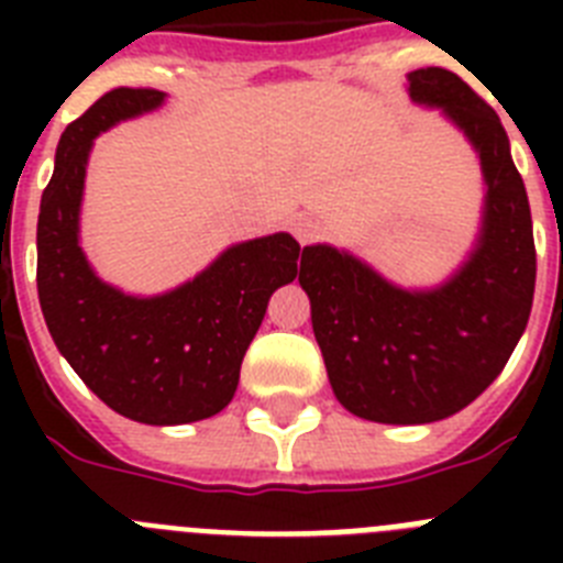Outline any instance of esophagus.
Wrapping results in <instances>:
<instances>
[{"label":"esophagus","instance_id":"34e87169","mask_svg":"<svg viewBox=\"0 0 563 563\" xmlns=\"http://www.w3.org/2000/svg\"><path fill=\"white\" fill-rule=\"evenodd\" d=\"M292 233H296V239L301 245H310V242H316V239L321 236V222L312 220V217H298V220L292 222Z\"/></svg>","mask_w":563,"mask_h":563}]
</instances>
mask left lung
Segmentation results:
<instances>
[{
  "instance_id": "8db88e82",
  "label": "left lung",
  "mask_w": 563,
  "mask_h": 563,
  "mask_svg": "<svg viewBox=\"0 0 563 563\" xmlns=\"http://www.w3.org/2000/svg\"><path fill=\"white\" fill-rule=\"evenodd\" d=\"M411 101L442 107L479 152L485 213L474 253L434 290H402L330 245L301 253L312 332L352 415L417 426L456 415L499 377L530 318L536 245L525 183L499 114L456 73L415 69Z\"/></svg>"
}]
</instances>
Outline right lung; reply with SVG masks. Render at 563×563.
Segmentation results:
<instances>
[{
  "label": "right lung",
  "mask_w": 563,
  "mask_h": 563,
  "mask_svg": "<svg viewBox=\"0 0 563 563\" xmlns=\"http://www.w3.org/2000/svg\"><path fill=\"white\" fill-rule=\"evenodd\" d=\"M163 98L157 89L118 87L64 129L38 211L36 285L58 352L109 409L146 426H180L231 402L267 301L296 278L301 247L290 233L251 239L152 298L126 296L92 273L78 245L89 148Z\"/></svg>",
  "instance_id": "1"
}]
</instances>
